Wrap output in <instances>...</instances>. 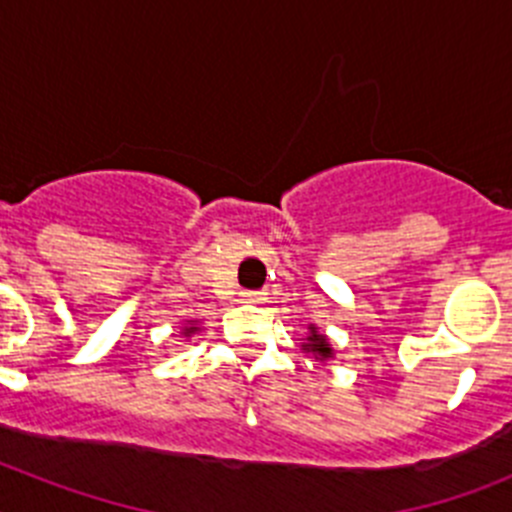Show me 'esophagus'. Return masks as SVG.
I'll use <instances>...</instances> for the list:
<instances>
[{"mask_svg": "<svg viewBox=\"0 0 512 512\" xmlns=\"http://www.w3.org/2000/svg\"><path fill=\"white\" fill-rule=\"evenodd\" d=\"M241 300L251 302V305H259V302H264V295H261V292H251V289H246V292H241Z\"/></svg>", "mask_w": 512, "mask_h": 512, "instance_id": "1", "label": "esophagus"}]
</instances>
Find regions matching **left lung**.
Instances as JSON below:
<instances>
[{
    "instance_id": "obj_1",
    "label": "left lung",
    "mask_w": 512,
    "mask_h": 512,
    "mask_svg": "<svg viewBox=\"0 0 512 512\" xmlns=\"http://www.w3.org/2000/svg\"><path fill=\"white\" fill-rule=\"evenodd\" d=\"M302 351H305L307 356H312L315 361H330L333 359V346H330L328 336L325 333H320L318 325H307V336L302 338Z\"/></svg>"
}]
</instances>
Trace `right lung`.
Listing matches in <instances>:
<instances>
[{"label":"right lung","mask_w":512,"mask_h":512,"mask_svg":"<svg viewBox=\"0 0 512 512\" xmlns=\"http://www.w3.org/2000/svg\"><path fill=\"white\" fill-rule=\"evenodd\" d=\"M194 333H200V325H197V320H187L182 328V336L189 338V336H194Z\"/></svg>","instance_id":"add662e5"}]
</instances>
